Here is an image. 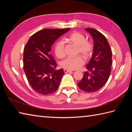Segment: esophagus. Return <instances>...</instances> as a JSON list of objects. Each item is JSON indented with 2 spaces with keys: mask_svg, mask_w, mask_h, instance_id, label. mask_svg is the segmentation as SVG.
Segmentation results:
<instances>
[{
  "mask_svg": "<svg viewBox=\"0 0 132 132\" xmlns=\"http://www.w3.org/2000/svg\"><path fill=\"white\" fill-rule=\"evenodd\" d=\"M63 71H64V73H67V72H69L72 71V70H68V69H64L63 70Z\"/></svg>",
  "mask_w": 132,
  "mask_h": 132,
  "instance_id": "1",
  "label": "esophagus"
}]
</instances>
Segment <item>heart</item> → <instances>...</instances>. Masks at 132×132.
Here are the masks:
<instances>
[{
	"label": "heart",
	"mask_w": 132,
	"mask_h": 132,
	"mask_svg": "<svg viewBox=\"0 0 132 132\" xmlns=\"http://www.w3.org/2000/svg\"><path fill=\"white\" fill-rule=\"evenodd\" d=\"M67 40L70 43L77 46V54H80L85 59H88L91 56L94 50V45L91 41L86 40L82 33L73 32L70 34ZM54 52L59 58H63L66 55L64 43L62 41H58L54 47ZM84 60L81 55L74 57H68L62 62L61 66L68 70H76L80 68L84 64Z\"/></svg>",
	"instance_id": "obj_1"
}]
</instances>
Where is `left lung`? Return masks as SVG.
Segmentation results:
<instances>
[{
	"instance_id": "8db88e82",
	"label": "left lung",
	"mask_w": 132,
	"mask_h": 132,
	"mask_svg": "<svg viewBox=\"0 0 132 132\" xmlns=\"http://www.w3.org/2000/svg\"><path fill=\"white\" fill-rule=\"evenodd\" d=\"M94 40L93 54L87 64V71L78 86L87 92H94L102 88L107 82L111 72L112 50L106 37L94 28H86Z\"/></svg>"
}]
</instances>
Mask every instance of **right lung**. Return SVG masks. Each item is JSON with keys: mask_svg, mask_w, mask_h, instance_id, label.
I'll use <instances>...</instances> for the list:
<instances>
[{"mask_svg": "<svg viewBox=\"0 0 132 132\" xmlns=\"http://www.w3.org/2000/svg\"><path fill=\"white\" fill-rule=\"evenodd\" d=\"M70 30L44 29L33 34L24 49V70L31 87L37 93L46 95L58 89L63 70H56L57 63L51 54L54 41Z\"/></svg>", "mask_w": 132, "mask_h": 132, "instance_id": "1", "label": "right lung"}]
</instances>
